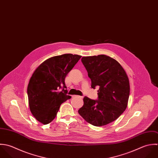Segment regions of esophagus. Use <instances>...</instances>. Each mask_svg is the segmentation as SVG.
<instances>
[{
  "label": "esophagus",
  "instance_id": "34e87169",
  "mask_svg": "<svg viewBox=\"0 0 158 158\" xmlns=\"http://www.w3.org/2000/svg\"><path fill=\"white\" fill-rule=\"evenodd\" d=\"M72 98H82V97L79 96H76V95H73V96H72Z\"/></svg>",
  "mask_w": 158,
  "mask_h": 158
}]
</instances>
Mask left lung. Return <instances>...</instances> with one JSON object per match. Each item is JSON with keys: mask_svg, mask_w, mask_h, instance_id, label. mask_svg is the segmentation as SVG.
<instances>
[{"mask_svg": "<svg viewBox=\"0 0 158 158\" xmlns=\"http://www.w3.org/2000/svg\"><path fill=\"white\" fill-rule=\"evenodd\" d=\"M81 62L91 80V88L98 86L99 90L97 100L84 98L78 113L93 126H105L116 120L127 106V75L118 61L106 55L83 57Z\"/></svg>", "mask_w": 158, "mask_h": 158, "instance_id": "8db88e82", "label": "left lung"}]
</instances>
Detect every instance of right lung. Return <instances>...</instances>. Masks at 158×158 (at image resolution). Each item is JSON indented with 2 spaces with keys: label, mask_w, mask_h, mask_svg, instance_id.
I'll return each mask as SVG.
<instances>
[{
  "label": "right lung",
  "mask_w": 158,
  "mask_h": 158,
  "mask_svg": "<svg viewBox=\"0 0 158 158\" xmlns=\"http://www.w3.org/2000/svg\"><path fill=\"white\" fill-rule=\"evenodd\" d=\"M81 56L64 54L50 57L42 63L33 73L27 86L31 111L44 124L51 123L60 105L70 99L65 78L81 58ZM60 88L63 89L59 92Z\"/></svg>",
  "instance_id": "add662e5"
}]
</instances>
